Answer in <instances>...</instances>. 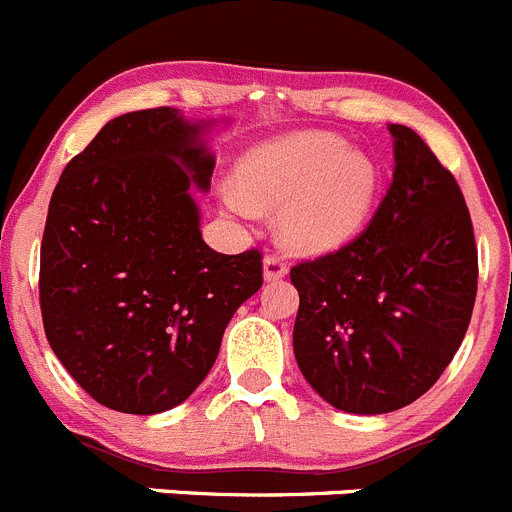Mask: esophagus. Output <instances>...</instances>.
<instances>
[{
	"mask_svg": "<svg viewBox=\"0 0 512 512\" xmlns=\"http://www.w3.org/2000/svg\"><path fill=\"white\" fill-rule=\"evenodd\" d=\"M262 270H265V280H280L288 275V262L280 255H275V252H270L262 260Z\"/></svg>",
	"mask_w": 512,
	"mask_h": 512,
	"instance_id": "1",
	"label": "esophagus"
}]
</instances>
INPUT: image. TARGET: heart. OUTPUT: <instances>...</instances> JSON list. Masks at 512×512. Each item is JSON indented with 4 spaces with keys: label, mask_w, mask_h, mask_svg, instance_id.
<instances>
[{
    "label": "heart",
    "mask_w": 512,
    "mask_h": 512,
    "mask_svg": "<svg viewBox=\"0 0 512 512\" xmlns=\"http://www.w3.org/2000/svg\"><path fill=\"white\" fill-rule=\"evenodd\" d=\"M240 189L224 202L237 217L257 207H283L280 232L290 247L323 252L343 245L364 227L379 191L374 161L353 154L333 133H298L260 146L237 169Z\"/></svg>",
    "instance_id": "obj_1"
}]
</instances>
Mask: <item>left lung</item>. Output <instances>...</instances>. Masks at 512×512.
<instances>
[{"instance_id":"8db88e82","label":"left lung","mask_w":512,"mask_h":512,"mask_svg":"<svg viewBox=\"0 0 512 512\" xmlns=\"http://www.w3.org/2000/svg\"><path fill=\"white\" fill-rule=\"evenodd\" d=\"M389 131L394 179L369 227L290 270L300 371L351 414L394 412L432 389L477 295L475 232L455 176L412 128Z\"/></svg>"}]
</instances>
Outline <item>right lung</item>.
Returning a JSON list of instances; mask_svg holds the SVG:
<instances>
[{
	"mask_svg": "<svg viewBox=\"0 0 512 512\" xmlns=\"http://www.w3.org/2000/svg\"><path fill=\"white\" fill-rule=\"evenodd\" d=\"M174 108L105 123L57 181L40 250L45 336L98 404L159 414L197 389L234 310L262 288V252H214L189 186L214 159Z\"/></svg>",
	"mask_w": 512,
	"mask_h": 512,
	"instance_id": "add662e5",
	"label": "right lung"
}]
</instances>
